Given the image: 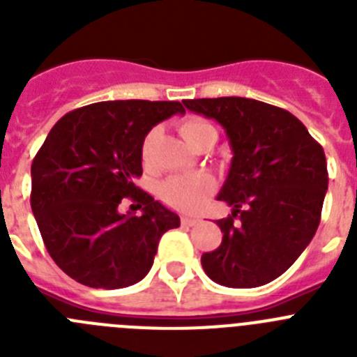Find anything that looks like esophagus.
<instances>
[{
    "instance_id": "obj_1",
    "label": "esophagus",
    "mask_w": 357,
    "mask_h": 357,
    "mask_svg": "<svg viewBox=\"0 0 357 357\" xmlns=\"http://www.w3.org/2000/svg\"><path fill=\"white\" fill-rule=\"evenodd\" d=\"M198 222H200L198 218H189V216L182 218V225H185V227H193V225H197Z\"/></svg>"
}]
</instances>
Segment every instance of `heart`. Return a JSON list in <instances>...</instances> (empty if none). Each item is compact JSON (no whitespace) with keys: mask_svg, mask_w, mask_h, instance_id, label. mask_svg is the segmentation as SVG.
Segmentation results:
<instances>
[{"mask_svg":"<svg viewBox=\"0 0 357 357\" xmlns=\"http://www.w3.org/2000/svg\"><path fill=\"white\" fill-rule=\"evenodd\" d=\"M181 134L189 146H193L206 135H216V128L207 123L206 119L191 118L185 119L181 125ZM151 148V134L144 139L143 144V157L148 159ZM214 191L213 176L207 173H195V175H181L172 176L166 182H162L159 193L162 200L168 206L175 207L184 213H195L200 209Z\"/></svg>","mask_w":357,"mask_h":357,"instance_id":"heart-1","label":"heart"}]
</instances>
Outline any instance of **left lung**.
<instances>
[{"label":"left lung","mask_w":357,"mask_h":357,"mask_svg":"<svg viewBox=\"0 0 357 357\" xmlns=\"http://www.w3.org/2000/svg\"><path fill=\"white\" fill-rule=\"evenodd\" d=\"M227 132L232 162L218 200L232 214L218 220L222 245L202 255L211 280L257 288L288 270L313 239L329 175L324 148L291 112L250 98L185 100Z\"/></svg>","instance_id":"1"}]
</instances>
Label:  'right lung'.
Masks as SVG:
<instances>
[{
  "instance_id": "add662e5",
  "label": "right lung",
  "mask_w": 357,
  "mask_h": 357,
  "mask_svg": "<svg viewBox=\"0 0 357 357\" xmlns=\"http://www.w3.org/2000/svg\"><path fill=\"white\" fill-rule=\"evenodd\" d=\"M184 112L181 102H98L50 130L31 162L30 204L46 250L71 279L118 289L150 272L160 236L181 218L135 185L143 143L157 123ZM123 199L144 214L119 213Z\"/></svg>"
}]
</instances>
